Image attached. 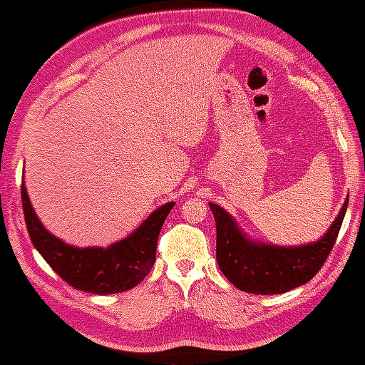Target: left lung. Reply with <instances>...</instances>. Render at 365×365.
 I'll list each match as a JSON object with an SVG mask.
<instances>
[{
  "mask_svg": "<svg viewBox=\"0 0 365 365\" xmlns=\"http://www.w3.org/2000/svg\"><path fill=\"white\" fill-rule=\"evenodd\" d=\"M349 199L321 240L302 247H274L247 240L225 209L209 204L216 221V259L238 290L276 295L305 284L319 273L333 250Z\"/></svg>",
  "mask_w": 365,
  "mask_h": 365,
  "instance_id": "1",
  "label": "left lung"
}]
</instances>
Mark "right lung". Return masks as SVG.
Instances as JSON below:
<instances>
[{"label": "right lung", "instance_id": "obj_1", "mask_svg": "<svg viewBox=\"0 0 365 365\" xmlns=\"http://www.w3.org/2000/svg\"><path fill=\"white\" fill-rule=\"evenodd\" d=\"M175 202H168L150 215L135 233L116 242L108 249L77 247L63 244L53 237L37 220L27 190L22 185V207L29 237L39 254L46 259L63 282L77 290L108 295L130 290L149 274L156 261L158 237L166 216Z\"/></svg>", "mask_w": 365, "mask_h": 365}]
</instances>
